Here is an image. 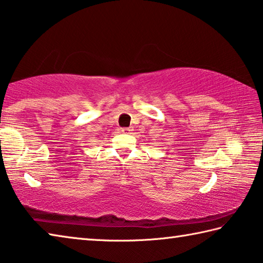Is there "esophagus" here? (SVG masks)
I'll list each match as a JSON object with an SVG mask.
<instances>
[{
    "instance_id": "1",
    "label": "esophagus",
    "mask_w": 263,
    "mask_h": 263,
    "mask_svg": "<svg viewBox=\"0 0 263 263\" xmlns=\"http://www.w3.org/2000/svg\"><path fill=\"white\" fill-rule=\"evenodd\" d=\"M121 132L123 133V134H128V133L133 132V128H122Z\"/></svg>"
}]
</instances>
